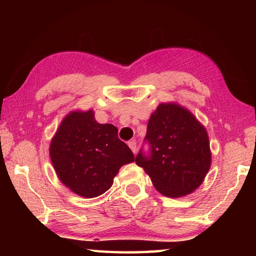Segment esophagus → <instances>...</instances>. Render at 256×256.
<instances>
[{"instance_id": "1", "label": "esophagus", "mask_w": 256, "mask_h": 256, "mask_svg": "<svg viewBox=\"0 0 256 256\" xmlns=\"http://www.w3.org/2000/svg\"><path fill=\"white\" fill-rule=\"evenodd\" d=\"M128 146H130V149L132 150L133 154H136V141H130Z\"/></svg>"}]
</instances>
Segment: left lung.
<instances>
[{
    "label": "left lung",
    "mask_w": 256,
    "mask_h": 256,
    "mask_svg": "<svg viewBox=\"0 0 256 256\" xmlns=\"http://www.w3.org/2000/svg\"><path fill=\"white\" fill-rule=\"evenodd\" d=\"M146 140L150 156L140 151L136 162L159 193L182 198L203 183L211 166L209 136L188 108L177 102L159 104L150 115Z\"/></svg>",
    "instance_id": "left-lung-1"
}]
</instances>
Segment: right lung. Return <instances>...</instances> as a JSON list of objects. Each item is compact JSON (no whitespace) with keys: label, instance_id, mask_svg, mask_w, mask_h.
<instances>
[{"label":"right lung","instance_id":"obj_1","mask_svg":"<svg viewBox=\"0 0 256 256\" xmlns=\"http://www.w3.org/2000/svg\"><path fill=\"white\" fill-rule=\"evenodd\" d=\"M50 156L62 184L86 198L105 193L120 168L134 162L118 128L98 123L92 110L68 112L52 138Z\"/></svg>","mask_w":256,"mask_h":256}]
</instances>
